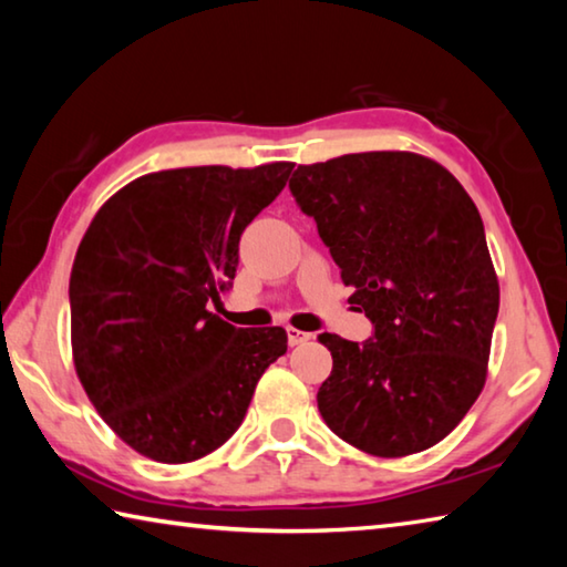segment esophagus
Here are the masks:
<instances>
[{
  "mask_svg": "<svg viewBox=\"0 0 567 567\" xmlns=\"http://www.w3.org/2000/svg\"><path fill=\"white\" fill-rule=\"evenodd\" d=\"M307 340H312V334L310 332H302V330H297V328H287V342L292 344H302V342H307Z\"/></svg>",
  "mask_w": 567,
  "mask_h": 567,
  "instance_id": "obj_1",
  "label": "esophagus"
}]
</instances>
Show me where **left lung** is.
I'll list each match as a JSON object with an SVG mask.
<instances>
[{
  "label": "left lung",
  "instance_id": "8db88e82",
  "mask_svg": "<svg viewBox=\"0 0 567 567\" xmlns=\"http://www.w3.org/2000/svg\"><path fill=\"white\" fill-rule=\"evenodd\" d=\"M290 189L375 324L364 344L318 338L332 354L322 420L378 457L437 445L485 388L501 307L475 203L440 162L400 150L300 165Z\"/></svg>",
  "mask_w": 567,
  "mask_h": 567
}]
</instances>
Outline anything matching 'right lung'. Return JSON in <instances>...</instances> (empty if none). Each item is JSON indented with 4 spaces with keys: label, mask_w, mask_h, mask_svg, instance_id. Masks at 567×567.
Masks as SVG:
<instances>
[{
    "label": "right lung",
    "mask_w": 567,
    "mask_h": 567,
    "mask_svg": "<svg viewBox=\"0 0 567 567\" xmlns=\"http://www.w3.org/2000/svg\"><path fill=\"white\" fill-rule=\"evenodd\" d=\"M292 162L177 167L104 203L70 275L72 360L94 410L134 453L192 463L243 425L282 328H233L207 310L239 262V235Z\"/></svg>",
    "instance_id": "1"
}]
</instances>
